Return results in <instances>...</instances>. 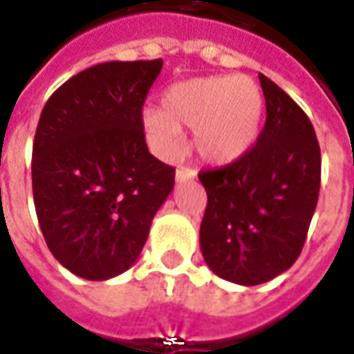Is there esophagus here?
Masks as SVG:
<instances>
[{"label": "esophagus", "instance_id": "1", "mask_svg": "<svg viewBox=\"0 0 354 354\" xmlns=\"http://www.w3.org/2000/svg\"><path fill=\"white\" fill-rule=\"evenodd\" d=\"M195 176H197V172L193 169H189V167H180V169L176 170V182L178 184H182V182H187V180H195Z\"/></svg>", "mask_w": 354, "mask_h": 354}]
</instances>
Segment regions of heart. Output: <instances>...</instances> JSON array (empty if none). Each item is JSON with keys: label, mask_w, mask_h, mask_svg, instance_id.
<instances>
[{"label": "heart", "mask_w": 354, "mask_h": 354, "mask_svg": "<svg viewBox=\"0 0 354 354\" xmlns=\"http://www.w3.org/2000/svg\"><path fill=\"white\" fill-rule=\"evenodd\" d=\"M263 93L248 75H208L176 83L161 108H146L142 127L155 153L176 159L184 151L182 129L193 131L201 159L227 165L245 155L260 131Z\"/></svg>", "instance_id": "1"}]
</instances>
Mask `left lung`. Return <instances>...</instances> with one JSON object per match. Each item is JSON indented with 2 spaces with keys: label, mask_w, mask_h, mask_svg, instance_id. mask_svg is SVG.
Here are the masks:
<instances>
[{
  "label": "left lung",
  "mask_w": 354,
  "mask_h": 354,
  "mask_svg": "<svg viewBox=\"0 0 354 354\" xmlns=\"http://www.w3.org/2000/svg\"><path fill=\"white\" fill-rule=\"evenodd\" d=\"M260 83L267 117L256 146L199 174L208 197L203 258L218 277L243 286L294 266L320 189V147L309 117L263 73Z\"/></svg>",
  "instance_id": "8db88e82"
}]
</instances>
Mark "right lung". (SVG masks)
<instances>
[{
	"label": "right lung",
	"mask_w": 354,
	"mask_h": 354,
	"mask_svg": "<svg viewBox=\"0 0 354 354\" xmlns=\"http://www.w3.org/2000/svg\"><path fill=\"white\" fill-rule=\"evenodd\" d=\"M162 60L104 62L68 80L39 117L32 187L45 243L77 277L108 281L138 260L174 169L147 151L142 108Z\"/></svg>",
	"instance_id": "right-lung-1"
}]
</instances>
